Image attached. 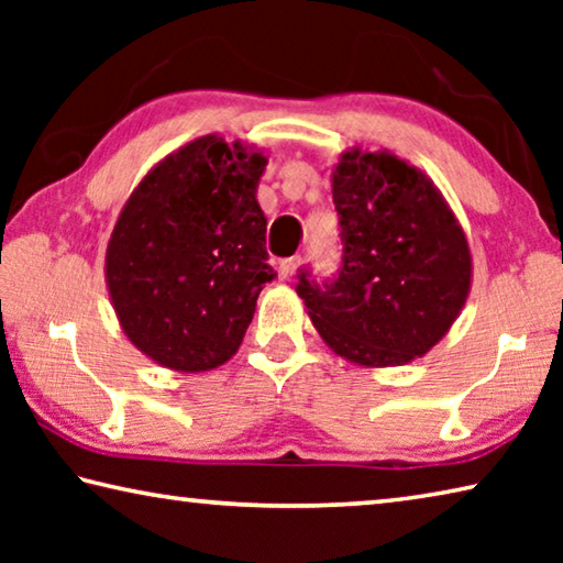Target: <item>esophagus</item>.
Instances as JSON below:
<instances>
[{"label":"esophagus","instance_id":"obj_1","mask_svg":"<svg viewBox=\"0 0 563 563\" xmlns=\"http://www.w3.org/2000/svg\"><path fill=\"white\" fill-rule=\"evenodd\" d=\"M300 255H292V258H285V261H280L278 263V273H280V278H290V275L300 268Z\"/></svg>","mask_w":563,"mask_h":563}]
</instances>
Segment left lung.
Masks as SVG:
<instances>
[{
  "label": "left lung",
  "instance_id": "left-lung-1",
  "mask_svg": "<svg viewBox=\"0 0 563 563\" xmlns=\"http://www.w3.org/2000/svg\"><path fill=\"white\" fill-rule=\"evenodd\" d=\"M332 203L345 255L320 288L298 295L335 355L362 367L424 357L460 318L472 251L442 190L389 151L352 146L332 168Z\"/></svg>",
  "mask_w": 563,
  "mask_h": 563
}]
</instances>
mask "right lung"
Returning a JSON list of instances; mask_svg holds the SVG:
<instances>
[{
    "mask_svg": "<svg viewBox=\"0 0 563 563\" xmlns=\"http://www.w3.org/2000/svg\"><path fill=\"white\" fill-rule=\"evenodd\" d=\"M265 166V151L208 133L161 158L123 203L103 273L123 335L156 365L208 373L241 347L275 278Z\"/></svg>",
    "mask_w": 563,
    "mask_h": 563,
    "instance_id": "right-lung-1",
    "label": "right lung"
}]
</instances>
